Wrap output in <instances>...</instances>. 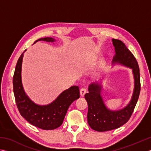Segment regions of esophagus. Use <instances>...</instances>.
Segmentation results:
<instances>
[{
  "instance_id": "1",
  "label": "esophagus",
  "mask_w": 151,
  "mask_h": 151,
  "mask_svg": "<svg viewBox=\"0 0 151 151\" xmlns=\"http://www.w3.org/2000/svg\"><path fill=\"white\" fill-rule=\"evenodd\" d=\"M86 92H87V90H86V88H81V91H80V93H81V96H84Z\"/></svg>"
}]
</instances>
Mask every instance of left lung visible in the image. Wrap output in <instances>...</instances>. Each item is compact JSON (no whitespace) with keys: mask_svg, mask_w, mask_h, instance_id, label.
Segmentation results:
<instances>
[{"mask_svg":"<svg viewBox=\"0 0 151 151\" xmlns=\"http://www.w3.org/2000/svg\"><path fill=\"white\" fill-rule=\"evenodd\" d=\"M112 41L115 50L113 63H120L132 69L134 90L131 101L126 107L120 110L111 111L106 107L101 96V85L96 82L89 86V92L85 94V99L88 105V122L91 128L97 132L119 128L128 122L134 112L140 93V73L136 59L122 41L114 38Z\"/></svg>","mask_w":151,"mask_h":151,"instance_id":"8db88e82","label":"left lung"}]
</instances>
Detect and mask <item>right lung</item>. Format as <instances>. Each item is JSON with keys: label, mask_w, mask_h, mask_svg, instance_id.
Instances as JSON below:
<instances>
[{"label": "right lung", "mask_w": 151, "mask_h": 151, "mask_svg": "<svg viewBox=\"0 0 151 151\" xmlns=\"http://www.w3.org/2000/svg\"><path fill=\"white\" fill-rule=\"evenodd\" d=\"M54 42L50 37L41 38L35 41ZM23 52L17 62L13 76V90L17 109L21 115L31 124L42 129L49 130L60 127L63 122L70 104L80 97L79 88L73 86L63 91L52 103L38 105L32 101L23 90L22 82V65Z\"/></svg>", "instance_id": "1"}]
</instances>
